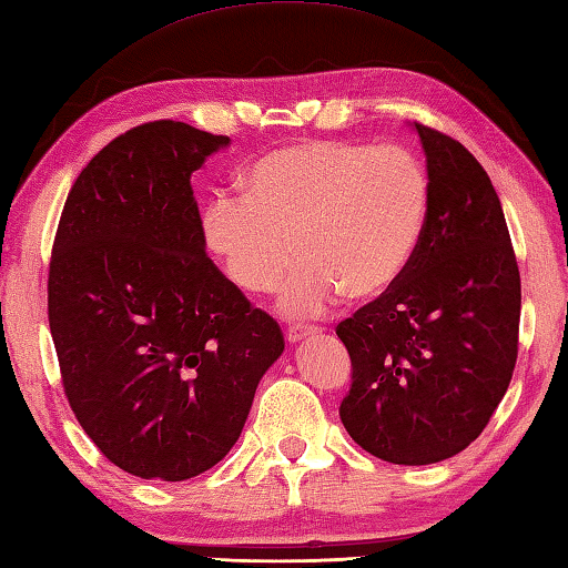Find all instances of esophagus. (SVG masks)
Here are the masks:
<instances>
[{"label":"esophagus","instance_id":"1","mask_svg":"<svg viewBox=\"0 0 568 568\" xmlns=\"http://www.w3.org/2000/svg\"><path fill=\"white\" fill-rule=\"evenodd\" d=\"M316 326H304V324H292L286 328V341L288 344H296V341H302V338H306V336H314L316 334Z\"/></svg>","mask_w":568,"mask_h":568}]
</instances>
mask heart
Listing matches in <instances>:
<instances>
[{
	"label": "heart",
	"mask_w": 568,
	"mask_h": 568,
	"mask_svg": "<svg viewBox=\"0 0 568 568\" xmlns=\"http://www.w3.org/2000/svg\"><path fill=\"white\" fill-rule=\"evenodd\" d=\"M242 185L210 197L205 242L247 294L274 292L296 252L280 298L288 316L390 292L430 217V175L400 145L288 143L256 158Z\"/></svg>",
	"instance_id": "obj_1"
}]
</instances>
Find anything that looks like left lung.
<instances>
[{
	"instance_id": "obj_1",
	"label": "left lung",
	"mask_w": 568,
	"mask_h": 568,
	"mask_svg": "<svg viewBox=\"0 0 568 568\" xmlns=\"http://www.w3.org/2000/svg\"><path fill=\"white\" fill-rule=\"evenodd\" d=\"M430 217L408 272L336 326L353 376L341 423L393 465H433L485 430L519 348L521 282L491 180L455 138L415 123Z\"/></svg>"
}]
</instances>
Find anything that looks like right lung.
<instances>
[{"label":"right lung","instance_id":"add662e5","mask_svg":"<svg viewBox=\"0 0 568 568\" xmlns=\"http://www.w3.org/2000/svg\"><path fill=\"white\" fill-rule=\"evenodd\" d=\"M230 145L180 121L91 158L49 262V328L77 420L115 467L180 483L215 467L282 356L276 321L205 252L192 173Z\"/></svg>","mask_w":568,"mask_h":568}]
</instances>
